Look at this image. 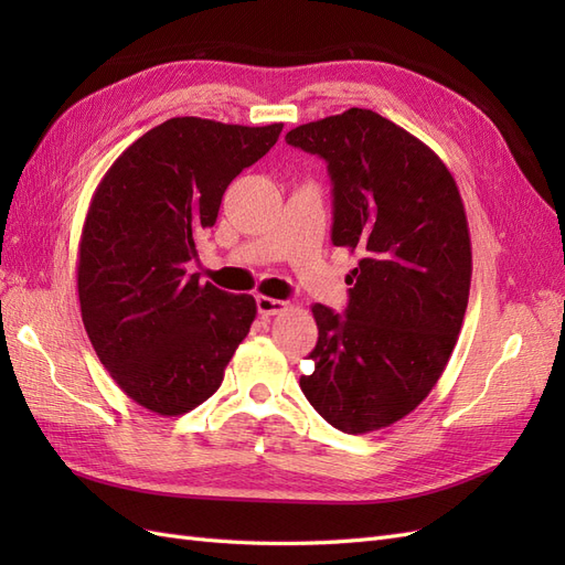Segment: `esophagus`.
<instances>
[{
  "instance_id": "1",
  "label": "esophagus",
  "mask_w": 565,
  "mask_h": 565,
  "mask_svg": "<svg viewBox=\"0 0 565 565\" xmlns=\"http://www.w3.org/2000/svg\"><path fill=\"white\" fill-rule=\"evenodd\" d=\"M256 309H259V316L270 318V316H278L282 311H287V301L280 299H270V297H256Z\"/></svg>"
}]
</instances>
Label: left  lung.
<instances>
[{
    "label": "left lung",
    "mask_w": 565,
    "mask_h": 565,
    "mask_svg": "<svg viewBox=\"0 0 565 565\" xmlns=\"http://www.w3.org/2000/svg\"><path fill=\"white\" fill-rule=\"evenodd\" d=\"M285 141L328 162L332 243L361 256L344 316L311 306L318 344L299 386L334 429L377 431L429 396L457 344L471 287L465 204L436 152L372 110Z\"/></svg>",
    "instance_id": "obj_1"
}]
</instances>
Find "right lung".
I'll use <instances>...</instances> for the list:
<instances>
[{"instance_id":"right-lung-1","label":"right lung","mask_w":565,"mask_h":565,"mask_svg":"<svg viewBox=\"0 0 565 565\" xmlns=\"http://www.w3.org/2000/svg\"><path fill=\"white\" fill-rule=\"evenodd\" d=\"M282 125L172 117L100 179L79 237L77 292L98 361L131 401L177 417L207 401L256 318L252 295L188 273L228 183Z\"/></svg>"}]
</instances>
